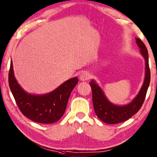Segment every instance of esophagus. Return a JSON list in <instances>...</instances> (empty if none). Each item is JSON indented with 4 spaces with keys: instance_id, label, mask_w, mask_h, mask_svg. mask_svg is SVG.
<instances>
[{
    "instance_id": "obj_1",
    "label": "esophagus",
    "mask_w": 157,
    "mask_h": 157,
    "mask_svg": "<svg viewBox=\"0 0 157 157\" xmlns=\"http://www.w3.org/2000/svg\"><path fill=\"white\" fill-rule=\"evenodd\" d=\"M90 78V74H89L88 72H84V73H82L79 76V79L82 81H86L89 79Z\"/></svg>"
}]
</instances>
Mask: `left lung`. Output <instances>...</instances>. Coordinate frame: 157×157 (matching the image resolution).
<instances>
[{
  "instance_id": "left-lung-1",
  "label": "left lung",
  "mask_w": 157,
  "mask_h": 157,
  "mask_svg": "<svg viewBox=\"0 0 157 157\" xmlns=\"http://www.w3.org/2000/svg\"><path fill=\"white\" fill-rule=\"evenodd\" d=\"M136 40L137 44L140 49L142 55L145 59V77L140 92L131 103L124 106L114 105L108 101L103 91L96 84L95 81L91 80L89 82L92 90V101L94 111L97 117L106 124H118L128 120L138 113L145 99L147 91L150 82L148 52L145 44L140 38H136Z\"/></svg>"
}]
</instances>
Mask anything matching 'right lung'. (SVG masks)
<instances>
[{
  "mask_svg": "<svg viewBox=\"0 0 157 157\" xmlns=\"http://www.w3.org/2000/svg\"><path fill=\"white\" fill-rule=\"evenodd\" d=\"M9 86L21 113L31 120L40 124H52L63 115L72 90L78 83V78L68 79L44 95H32L24 91L14 75L12 62L8 75Z\"/></svg>",
  "mask_w": 157,
  "mask_h": 157,
  "instance_id": "obj_1",
  "label": "right lung"
}]
</instances>
